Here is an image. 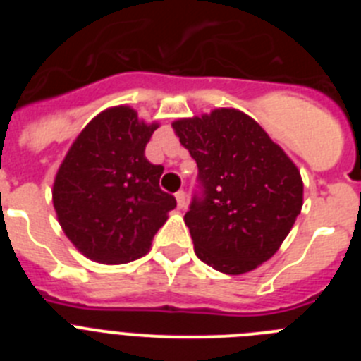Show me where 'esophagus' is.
Instances as JSON below:
<instances>
[{"label":"esophagus","instance_id":"esophagus-1","mask_svg":"<svg viewBox=\"0 0 361 361\" xmlns=\"http://www.w3.org/2000/svg\"><path fill=\"white\" fill-rule=\"evenodd\" d=\"M175 199H177V206L180 209L183 208H186V204H188V197H186V193H184L183 190L180 191H177V193H175Z\"/></svg>","mask_w":361,"mask_h":361}]
</instances>
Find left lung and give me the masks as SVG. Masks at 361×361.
<instances>
[{
	"instance_id": "8db88e82",
	"label": "left lung",
	"mask_w": 361,
	"mask_h": 361,
	"mask_svg": "<svg viewBox=\"0 0 361 361\" xmlns=\"http://www.w3.org/2000/svg\"><path fill=\"white\" fill-rule=\"evenodd\" d=\"M199 166L204 199L184 222L197 257L226 275L269 260L304 204L302 175L266 130L237 108H215L171 123Z\"/></svg>"
}]
</instances>
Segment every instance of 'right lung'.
Listing matches in <instances>:
<instances>
[{"mask_svg": "<svg viewBox=\"0 0 361 361\" xmlns=\"http://www.w3.org/2000/svg\"><path fill=\"white\" fill-rule=\"evenodd\" d=\"M157 121L139 119L132 106L103 110L66 152L52 188L57 222L85 257L126 264L152 247L155 233L177 206L159 188L161 164L145 148Z\"/></svg>", "mask_w": 361, "mask_h": 361, "instance_id": "add662e5", "label": "right lung"}]
</instances>
